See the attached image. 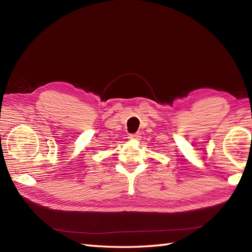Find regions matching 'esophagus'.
<instances>
[{
  "label": "esophagus",
  "mask_w": 252,
  "mask_h": 252,
  "mask_svg": "<svg viewBox=\"0 0 252 252\" xmlns=\"http://www.w3.org/2000/svg\"><path fill=\"white\" fill-rule=\"evenodd\" d=\"M141 134L140 133H134V134H129L128 139L129 140H140Z\"/></svg>",
  "instance_id": "1"
}]
</instances>
